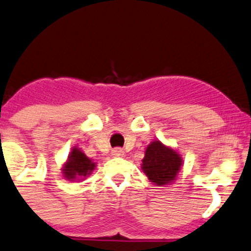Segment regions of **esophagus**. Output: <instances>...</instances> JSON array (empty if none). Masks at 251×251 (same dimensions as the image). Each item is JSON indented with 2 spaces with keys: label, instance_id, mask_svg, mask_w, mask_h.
Segmentation results:
<instances>
[{
  "label": "esophagus",
  "instance_id": "34e87169",
  "mask_svg": "<svg viewBox=\"0 0 251 251\" xmlns=\"http://www.w3.org/2000/svg\"><path fill=\"white\" fill-rule=\"evenodd\" d=\"M111 155L112 157H123L125 155V151L120 147H116L111 151Z\"/></svg>",
  "mask_w": 251,
  "mask_h": 251
}]
</instances>
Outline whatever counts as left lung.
Returning <instances> with one entry per match:
<instances>
[{
    "instance_id": "left-lung-1",
    "label": "left lung",
    "mask_w": 251,
    "mask_h": 251,
    "mask_svg": "<svg viewBox=\"0 0 251 251\" xmlns=\"http://www.w3.org/2000/svg\"><path fill=\"white\" fill-rule=\"evenodd\" d=\"M182 165L183 159L176 150L154 140L145 151L141 169L153 184L164 187L175 182Z\"/></svg>"
}]
</instances>
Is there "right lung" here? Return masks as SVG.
Here are the masks:
<instances>
[{
    "instance_id": "add662e5",
    "label": "right lung",
    "mask_w": 251,
    "mask_h": 251,
    "mask_svg": "<svg viewBox=\"0 0 251 251\" xmlns=\"http://www.w3.org/2000/svg\"><path fill=\"white\" fill-rule=\"evenodd\" d=\"M97 164L93 163L92 159L88 158L80 148L73 147L68 159L63 164L62 174L68 180H83L92 174Z\"/></svg>"
}]
</instances>
